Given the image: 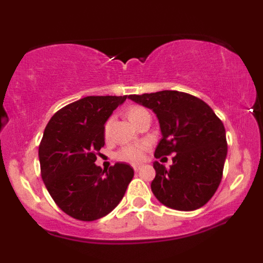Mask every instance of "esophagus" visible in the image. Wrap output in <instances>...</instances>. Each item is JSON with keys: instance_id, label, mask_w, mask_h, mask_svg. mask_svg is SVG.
Masks as SVG:
<instances>
[{"instance_id": "1", "label": "esophagus", "mask_w": 263, "mask_h": 263, "mask_svg": "<svg viewBox=\"0 0 263 263\" xmlns=\"http://www.w3.org/2000/svg\"><path fill=\"white\" fill-rule=\"evenodd\" d=\"M133 167H134V171L135 172H139L140 170H141V165H134V166H133Z\"/></svg>"}]
</instances>
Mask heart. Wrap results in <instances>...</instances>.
Segmentation results:
<instances>
[{"instance_id": "b5f03b06", "label": "heart", "mask_w": 263, "mask_h": 263, "mask_svg": "<svg viewBox=\"0 0 263 263\" xmlns=\"http://www.w3.org/2000/svg\"><path fill=\"white\" fill-rule=\"evenodd\" d=\"M145 111L146 110L141 106H132L127 110V117L129 118V121H130L132 123H134V122L138 120V118L141 116ZM111 122H112V120H107L105 125H104V135H105L106 138L110 134ZM146 149L147 147L145 145H128V146L122 147V148L117 152L116 157L117 159L120 160L128 161V163H133V164H138V163H141V161L145 159Z\"/></svg>"}]
</instances>
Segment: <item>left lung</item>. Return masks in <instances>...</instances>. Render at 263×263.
I'll use <instances>...</instances> for the list:
<instances>
[{
	"instance_id": "left-lung-1",
	"label": "left lung",
	"mask_w": 263,
	"mask_h": 263,
	"mask_svg": "<svg viewBox=\"0 0 263 263\" xmlns=\"http://www.w3.org/2000/svg\"><path fill=\"white\" fill-rule=\"evenodd\" d=\"M157 115L161 139L154 157L175 153L166 168L154 161V196L172 210L195 211L212 199L221 182L228 154L222 122L203 100L178 91L130 95Z\"/></svg>"
}]
</instances>
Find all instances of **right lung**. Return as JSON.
Masks as SVG:
<instances>
[{
    "mask_svg": "<svg viewBox=\"0 0 263 263\" xmlns=\"http://www.w3.org/2000/svg\"><path fill=\"white\" fill-rule=\"evenodd\" d=\"M127 96H89L62 107L45 127L39 145L44 184L64 213L82 221L105 217L123 199L134 170L95 164L105 145L104 124Z\"/></svg>",
    "mask_w": 263,
    "mask_h": 263,
    "instance_id": "1",
    "label": "right lung"
}]
</instances>
